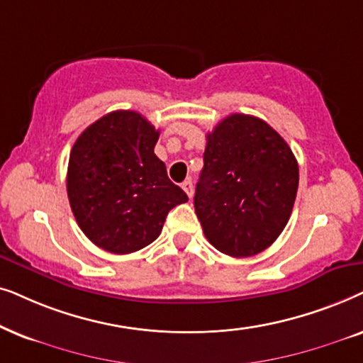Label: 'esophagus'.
<instances>
[{"label":"esophagus","instance_id":"esophagus-1","mask_svg":"<svg viewBox=\"0 0 363 363\" xmlns=\"http://www.w3.org/2000/svg\"><path fill=\"white\" fill-rule=\"evenodd\" d=\"M182 189H184L187 197H189V199H192V196H194V184H192L191 179H186V181L182 182Z\"/></svg>","mask_w":363,"mask_h":363}]
</instances>
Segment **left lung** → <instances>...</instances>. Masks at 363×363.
Listing matches in <instances>:
<instances>
[{
	"mask_svg": "<svg viewBox=\"0 0 363 363\" xmlns=\"http://www.w3.org/2000/svg\"><path fill=\"white\" fill-rule=\"evenodd\" d=\"M297 187V159L282 136L262 119L230 114L207 134L197 219L217 250L250 257L287 225Z\"/></svg>",
	"mask_w": 363,
	"mask_h": 363,
	"instance_id": "8db88e82",
	"label": "left lung"
}]
</instances>
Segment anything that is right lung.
<instances>
[{"instance_id":"add662e5","label":"right lung","mask_w":363,"mask_h":363,"mask_svg":"<svg viewBox=\"0 0 363 363\" xmlns=\"http://www.w3.org/2000/svg\"><path fill=\"white\" fill-rule=\"evenodd\" d=\"M157 139V129L136 111H113L86 128L71 149V211L86 238L111 254L154 242L167 212L187 202L154 154Z\"/></svg>"}]
</instances>
